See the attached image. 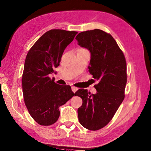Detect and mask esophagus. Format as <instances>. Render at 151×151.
<instances>
[{"mask_svg":"<svg viewBox=\"0 0 151 151\" xmlns=\"http://www.w3.org/2000/svg\"><path fill=\"white\" fill-rule=\"evenodd\" d=\"M71 89H72V91L73 92H76V91L78 89V88L77 87H75V86H72L71 87Z\"/></svg>","mask_w":151,"mask_h":151,"instance_id":"obj_1","label":"esophagus"}]
</instances>
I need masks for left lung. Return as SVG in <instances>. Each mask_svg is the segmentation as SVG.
<instances>
[{
	"label": "left lung",
	"mask_w": 151,
	"mask_h": 151,
	"mask_svg": "<svg viewBox=\"0 0 151 151\" xmlns=\"http://www.w3.org/2000/svg\"><path fill=\"white\" fill-rule=\"evenodd\" d=\"M78 45L91 52L88 71L98 81L96 94L80 88L75 95L82 99L78 108L80 123L86 129L96 131L112 119L124 99L127 67L124 55L110 34L100 29L82 32L76 37Z\"/></svg>",
	"instance_id": "1"
}]
</instances>
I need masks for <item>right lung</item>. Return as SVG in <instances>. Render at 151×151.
Wrapping results in <instances>:
<instances>
[{
    "instance_id": "1",
    "label": "right lung",
    "mask_w": 151,
    "mask_h": 151,
    "mask_svg": "<svg viewBox=\"0 0 151 151\" xmlns=\"http://www.w3.org/2000/svg\"><path fill=\"white\" fill-rule=\"evenodd\" d=\"M77 33L50 30L27 55L22 75L23 95L29 113L39 124L50 126L56 122L60 115L59 106L74 96L70 86L56 83L49 75L59 66L64 50Z\"/></svg>"
}]
</instances>
